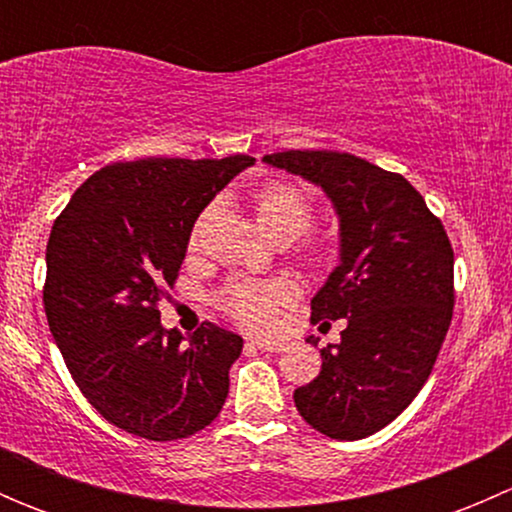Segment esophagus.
<instances>
[{"label": "esophagus", "mask_w": 512, "mask_h": 512, "mask_svg": "<svg viewBox=\"0 0 512 512\" xmlns=\"http://www.w3.org/2000/svg\"><path fill=\"white\" fill-rule=\"evenodd\" d=\"M250 347H255V349H260V352H282V349H285V344L282 342H265V339H250Z\"/></svg>", "instance_id": "esophagus-1"}]
</instances>
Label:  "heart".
<instances>
[{
	"instance_id": "obj_1",
	"label": "heart",
	"mask_w": 512,
	"mask_h": 512,
	"mask_svg": "<svg viewBox=\"0 0 512 512\" xmlns=\"http://www.w3.org/2000/svg\"><path fill=\"white\" fill-rule=\"evenodd\" d=\"M255 218L267 235H289L294 240L312 220V203L297 185L267 183L255 195ZM292 299L294 289L287 280H262L230 285L220 292L218 304L242 327L272 332Z\"/></svg>"
}]
</instances>
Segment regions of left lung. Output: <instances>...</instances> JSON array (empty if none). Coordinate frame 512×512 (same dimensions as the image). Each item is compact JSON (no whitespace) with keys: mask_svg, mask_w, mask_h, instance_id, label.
<instances>
[{"mask_svg":"<svg viewBox=\"0 0 512 512\" xmlns=\"http://www.w3.org/2000/svg\"><path fill=\"white\" fill-rule=\"evenodd\" d=\"M262 160L322 188L337 215V267L312 297V319L347 322L294 406L324 436L359 441L389 426L436 364L453 314L451 242L404 175L332 151Z\"/></svg>","mask_w":512,"mask_h":512,"instance_id":"left-lung-1","label":"left lung"}]
</instances>
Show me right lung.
<instances>
[{
  "label": "right lung",
  "mask_w": 512,
  "mask_h": 512,
  "mask_svg": "<svg viewBox=\"0 0 512 512\" xmlns=\"http://www.w3.org/2000/svg\"><path fill=\"white\" fill-rule=\"evenodd\" d=\"M250 156L143 158L96 170L51 227L44 309L81 394L113 426L175 441L223 409L242 337L205 322L160 327L158 302L210 200Z\"/></svg>",
  "instance_id": "add662e5"
}]
</instances>
